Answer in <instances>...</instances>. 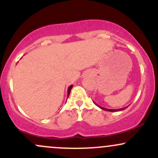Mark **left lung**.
<instances>
[{
    "instance_id": "left-lung-1",
    "label": "left lung",
    "mask_w": 158,
    "mask_h": 158,
    "mask_svg": "<svg viewBox=\"0 0 158 158\" xmlns=\"http://www.w3.org/2000/svg\"><path fill=\"white\" fill-rule=\"evenodd\" d=\"M94 104L96 105V106H98L99 107V108H100L101 109H102V110H107V111H110V112H115V111H119V110H125L126 109V108H127V107H125V108H118V109H109V108H104V107H101V106H99V105H97V103H95L94 102Z\"/></svg>"
}]
</instances>
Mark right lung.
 <instances>
[{"mask_svg":"<svg viewBox=\"0 0 158 158\" xmlns=\"http://www.w3.org/2000/svg\"><path fill=\"white\" fill-rule=\"evenodd\" d=\"M73 85H70V86H69V88H68V97H69V95H70V90H71L72 88H73Z\"/></svg>","mask_w":158,"mask_h":158,"instance_id":"right-lung-1","label":"right lung"}]
</instances>
